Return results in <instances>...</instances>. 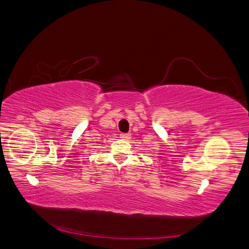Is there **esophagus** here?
<instances>
[{"instance_id":"34e87169","label":"esophagus","mask_w":249,"mask_h":249,"mask_svg":"<svg viewBox=\"0 0 249 249\" xmlns=\"http://www.w3.org/2000/svg\"><path fill=\"white\" fill-rule=\"evenodd\" d=\"M120 138L122 140H129V139H131V136H130V133H121Z\"/></svg>"}]
</instances>
